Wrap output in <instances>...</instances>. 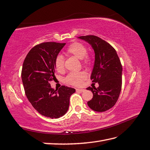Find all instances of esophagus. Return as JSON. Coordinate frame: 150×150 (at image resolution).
Here are the masks:
<instances>
[{"instance_id":"obj_1","label":"esophagus","mask_w":150,"mask_h":150,"mask_svg":"<svg viewBox=\"0 0 150 150\" xmlns=\"http://www.w3.org/2000/svg\"><path fill=\"white\" fill-rule=\"evenodd\" d=\"M76 91H77V92H83L85 91L84 89H76Z\"/></svg>"}]
</instances>
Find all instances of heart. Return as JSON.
Segmentation results:
<instances>
[{
	"instance_id": "1",
	"label": "heart",
	"mask_w": 150,
	"mask_h": 150,
	"mask_svg": "<svg viewBox=\"0 0 150 150\" xmlns=\"http://www.w3.org/2000/svg\"><path fill=\"white\" fill-rule=\"evenodd\" d=\"M68 54L75 56L79 59H82L83 64L85 66H89L92 64V58L87 55L88 49L84 44L75 42L70 44L67 49ZM54 66L57 71L62 72L64 69V58L62 55L58 54L54 59ZM86 78V74L83 71L72 72L67 76L66 82L73 86H80Z\"/></svg>"
}]
</instances>
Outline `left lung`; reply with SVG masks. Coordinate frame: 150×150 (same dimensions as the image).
<instances>
[{"label": "left lung", "instance_id": "obj_1", "mask_svg": "<svg viewBox=\"0 0 150 150\" xmlns=\"http://www.w3.org/2000/svg\"><path fill=\"white\" fill-rule=\"evenodd\" d=\"M86 41L95 52V62L91 75L92 83L99 87H88L93 98L88 101V107L96 112H105L116 104L122 84V66L116 50L109 43L93 35L79 37Z\"/></svg>", "mask_w": 150, "mask_h": 150}]
</instances>
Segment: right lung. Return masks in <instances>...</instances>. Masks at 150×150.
Returning <instances> with one entry per match:
<instances>
[{
    "mask_svg": "<svg viewBox=\"0 0 150 150\" xmlns=\"http://www.w3.org/2000/svg\"><path fill=\"white\" fill-rule=\"evenodd\" d=\"M65 43L44 42L30 49L23 64L21 78L25 94L35 109L42 116L58 118L64 116L69 105V98L75 90L62 86L52 88L54 81V59Z\"/></svg>",
    "mask_w": 150,
    "mask_h": 150,
    "instance_id": "add662e5",
    "label": "right lung"
}]
</instances>
